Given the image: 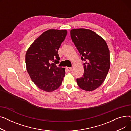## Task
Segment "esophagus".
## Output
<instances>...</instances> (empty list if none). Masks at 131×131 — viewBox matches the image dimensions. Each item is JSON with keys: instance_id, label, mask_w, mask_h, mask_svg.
<instances>
[{"instance_id": "34e87169", "label": "esophagus", "mask_w": 131, "mask_h": 131, "mask_svg": "<svg viewBox=\"0 0 131 131\" xmlns=\"http://www.w3.org/2000/svg\"><path fill=\"white\" fill-rule=\"evenodd\" d=\"M66 69H67V70L68 71L70 72V71H71L72 70V67H66Z\"/></svg>"}]
</instances>
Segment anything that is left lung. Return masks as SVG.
Listing matches in <instances>:
<instances>
[{
  "instance_id": "obj_1",
  "label": "left lung",
  "mask_w": 131,
  "mask_h": 131,
  "mask_svg": "<svg viewBox=\"0 0 131 131\" xmlns=\"http://www.w3.org/2000/svg\"><path fill=\"white\" fill-rule=\"evenodd\" d=\"M73 42L84 63L83 77L77 79L78 86L87 91L99 87L108 74L111 61L106 41L95 32L86 29H75L70 31Z\"/></svg>"
}]
</instances>
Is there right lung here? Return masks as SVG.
<instances>
[{
    "instance_id": "obj_1",
    "label": "right lung",
    "mask_w": 131,
    "mask_h": 131,
    "mask_svg": "<svg viewBox=\"0 0 131 131\" xmlns=\"http://www.w3.org/2000/svg\"><path fill=\"white\" fill-rule=\"evenodd\" d=\"M67 32L65 30H48L34 40L26 51L27 72L34 83L45 91L56 90L65 77V68L56 64L59 63L58 51Z\"/></svg>"
}]
</instances>
